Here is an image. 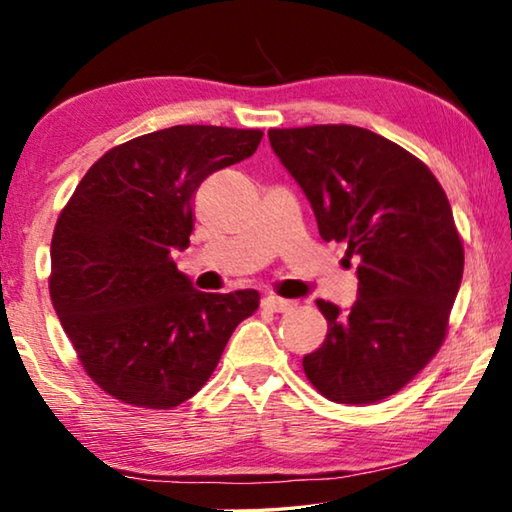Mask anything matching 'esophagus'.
<instances>
[{"label": "esophagus", "mask_w": 512, "mask_h": 512, "mask_svg": "<svg viewBox=\"0 0 512 512\" xmlns=\"http://www.w3.org/2000/svg\"><path fill=\"white\" fill-rule=\"evenodd\" d=\"M261 303H263L265 310H272V312H285V310H290L294 306V301L274 297V294H270V297H265Z\"/></svg>", "instance_id": "34e87169"}]
</instances>
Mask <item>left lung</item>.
Segmentation results:
<instances>
[{
    "label": "left lung",
    "instance_id": "left-lung-1",
    "mask_svg": "<svg viewBox=\"0 0 512 512\" xmlns=\"http://www.w3.org/2000/svg\"><path fill=\"white\" fill-rule=\"evenodd\" d=\"M267 137L306 193L319 236L346 242L360 263L351 310L317 299L328 335L303 371L342 405L389 398L441 348L461 288L463 245L443 186L411 152L357 125Z\"/></svg>",
    "mask_w": 512,
    "mask_h": 512
}]
</instances>
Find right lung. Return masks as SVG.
<instances>
[{
    "mask_svg": "<svg viewBox=\"0 0 512 512\" xmlns=\"http://www.w3.org/2000/svg\"><path fill=\"white\" fill-rule=\"evenodd\" d=\"M261 130L173 125L96 161L51 240V303L80 364L125 405L173 409L211 378L256 290L200 292L177 270L193 197L215 170L251 157Z\"/></svg>",
    "mask_w": 512,
    "mask_h": 512,
    "instance_id": "add662e5",
    "label": "right lung"
}]
</instances>
